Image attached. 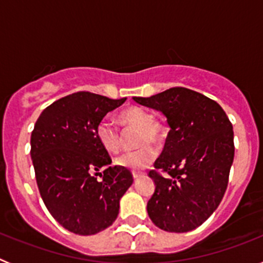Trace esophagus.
I'll use <instances>...</instances> for the list:
<instances>
[{
  "mask_svg": "<svg viewBox=\"0 0 263 263\" xmlns=\"http://www.w3.org/2000/svg\"><path fill=\"white\" fill-rule=\"evenodd\" d=\"M142 175H143L142 173H136V171H134V173H133V178H134V179L141 178V176H142Z\"/></svg>",
  "mask_w": 263,
  "mask_h": 263,
  "instance_id": "obj_1",
  "label": "esophagus"
}]
</instances>
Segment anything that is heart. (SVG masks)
I'll list each match as a JSON object with an SVG mask.
<instances>
[{"mask_svg": "<svg viewBox=\"0 0 263 263\" xmlns=\"http://www.w3.org/2000/svg\"><path fill=\"white\" fill-rule=\"evenodd\" d=\"M117 122L124 129H137L134 143L139 146L136 150L124 153L116 158L115 163L132 171H141L147 168L157 158V148L166 141L167 125L163 120L155 117L141 106H129L121 110L117 116ZM96 136L100 145L108 153L120 152L122 146L120 130L108 121H101L96 127Z\"/></svg>", "mask_w": 263, "mask_h": 263, "instance_id": "obj_1", "label": "heart"}]
</instances>
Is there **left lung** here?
<instances>
[{
	"mask_svg": "<svg viewBox=\"0 0 263 263\" xmlns=\"http://www.w3.org/2000/svg\"><path fill=\"white\" fill-rule=\"evenodd\" d=\"M137 103L160 110L171 130L150 178L147 213L158 228L184 233L200 227L221 203L234 158L233 126L204 95L174 87Z\"/></svg>",
	"mask_w": 263,
	"mask_h": 263,
	"instance_id": "left-lung-1",
	"label": "left lung"
}]
</instances>
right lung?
Masks as SVG:
<instances>
[{"label": "right lung", "instance_id": "obj_1", "mask_svg": "<svg viewBox=\"0 0 263 263\" xmlns=\"http://www.w3.org/2000/svg\"><path fill=\"white\" fill-rule=\"evenodd\" d=\"M92 92H76L42 111L31 133V154L42 200L67 231L90 236L110 227L120 199L133 183L126 168L110 164L96 127L108 111L125 103Z\"/></svg>", "mask_w": 263, "mask_h": 263}]
</instances>
